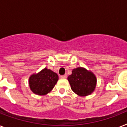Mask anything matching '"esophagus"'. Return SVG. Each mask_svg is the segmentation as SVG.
<instances>
[{
    "mask_svg": "<svg viewBox=\"0 0 127 127\" xmlns=\"http://www.w3.org/2000/svg\"><path fill=\"white\" fill-rule=\"evenodd\" d=\"M61 78H63V79H65V78H67V74H64V75L61 76Z\"/></svg>",
    "mask_w": 127,
    "mask_h": 127,
    "instance_id": "1",
    "label": "esophagus"
}]
</instances>
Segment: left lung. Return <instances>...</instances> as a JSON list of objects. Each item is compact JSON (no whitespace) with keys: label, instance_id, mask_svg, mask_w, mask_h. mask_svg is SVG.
<instances>
[{"label":"left lung","instance_id":"8db88e82","mask_svg":"<svg viewBox=\"0 0 127 127\" xmlns=\"http://www.w3.org/2000/svg\"><path fill=\"white\" fill-rule=\"evenodd\" d=\"M72 90L80 96H86L94 92L96 86V78L92 72L84 68L73 69L72 74L68 76Z\"/></svg>","mask_w":127,"mask_h":127}]
</instances>
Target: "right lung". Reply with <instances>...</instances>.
I'll use <instances>...</instances> for the list:
<instances>
[{"label":"right lung","mask_w":127,"mask_h":127,"mask_svg":"<svg viewBox=\"0 0 127 127\" xmlns=\"http://www.w3.org/2000/svg\"><path fill=\"white\" fill-rule=\"evenodd\" d=\"M58 80L59 76L55 72L45 68L38 74L31 76L29 84L34 94L43 95L53 90Z\"/></svg>","instance_id":"obj_1"}]
</instances>
